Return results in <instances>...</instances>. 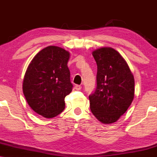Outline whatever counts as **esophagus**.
<instances>
[{
  "label": "esophagus",
  "instance_id": "1",
  "mask_svg": "<svg viewBox=\"0 0 157 157\" xmlns=\"http://www.w3.org/2000/svg\"><path fill=\"white\" fill-rule=\"evenodd\" d=\"M75 89L77 90V91H79V90H80L81 89H82V86H80V85H76V86H75Z\"/></svg>",
  "mask_w": 157,
  "mask_h": 157
}]
</instances>
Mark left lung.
I'll use <instances>...</instances> for the list:
<instances>
[{
	"label": "left lung",
	"mask_w": 157,
	"mask_h": 157,
	"mask_svg": "<svg viewBox=\"0 0 157 157\" xmlns=\"http://www.w3.org/2000/svg\"><path fill=\"white\" fill-rule=\"evenodd\" d=\"M92 55L97 65V86L89 96L90 109L102 123H113L134 100V75L125 59L114 48H97Z\"/></svg>",
	"instance_id": "obj_1"
}]
</instances>
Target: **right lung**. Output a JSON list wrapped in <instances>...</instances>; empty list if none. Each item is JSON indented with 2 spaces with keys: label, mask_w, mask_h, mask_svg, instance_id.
<instances>
[{
  "label": "right lung",
  "mask_w": 157,
  "mask_h": 157,
  "mask_svg": "<svg viewBox=\"0 0 157 157\" xmlns=\"http://www.w3.org/2000/svg\"><path fill=\"white\" fill-rule=\"evenodd\" d=\"M70 53L49 46L43 48L28 66L23 92L29 105L46 118L57 116L65 109V97L72 91L67 63Z\"/></svg>",
  "instance_id": "right-lung-1"
}]
</instances>
